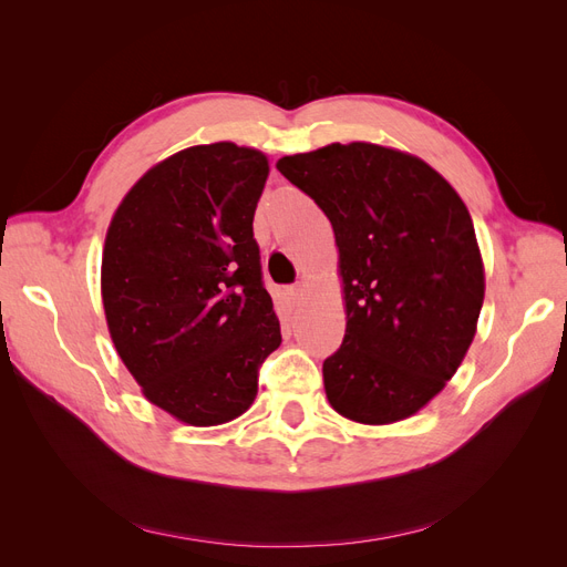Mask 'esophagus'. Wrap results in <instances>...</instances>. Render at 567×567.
Wrapping results in <instances>:
<instances>
[{
    "label": "esophagus",
    "instance_id": "1",
    "mask_svg": "<svg viewBox=\"0 0 567 567\" xmlns=\"http://www.w3.org/2000/svg\"><path fill=\"white\" fill-rule=\"evenodd\" d=\"M290 300H293L296 305H300V302L305 300V286H302V284H298V286L290 288Z\"/></svg>",
    "mask_w": 567,
    "mask_h": 567
}]
</instances>
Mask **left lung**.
<instances>
[{
	"label": "left lung",
	"mask_w": 567,
	"mask_h": 567,
	"mask_svg": "<svg viewBox=\"0 0 567 567\" xmlns=\"http://www.w3.org/2000/svg\"><path fill=\"white\" fill-rule=\"evenodd\" d=\"M277 169L336 234L348 323L323 362L326 398L364 425L414 416L461 367L485 300L466 203L419 156L369 142L284 156Z\"/></svg>",
	"instance_id": "left-lung-1"
}]
</instances>
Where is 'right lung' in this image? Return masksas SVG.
<instances>
[{"label":"right lung","mask_w":567,"mask_h":567,"mask_svg":"<svg viewBox=\"0 0 567 567\" xmlns=\"http://www.w3.org/2000/svg\"><path fill=\"white\" fill-rule=\"evenodd\" d=\"M262 151L198 144L153 165L111 217L101 300L144 398L196 427L250 409L257 369L281 346L252 217Z\"/></svg>","instance_id":"1"}]
</instances>
